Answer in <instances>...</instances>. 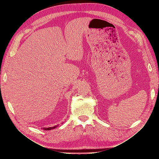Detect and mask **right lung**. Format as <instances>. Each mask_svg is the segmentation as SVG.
<instances>
[{"label": "right lung", "instance_id": "right-lung-1", "mask_svg": "<svg viewBox=\"0 0 159 159\" xmlns=\"http://www.w3.org/2000/svg\"><path fill=\"white\" fill-rule=\"evenodd\" d=\"M58 125H56L54 127H48V128H43V129L44 130H46V131H48V130H51V129H55L56 128Z\"/></svg>", "mask_w": 159, "mask_h": 159}]
</instances>
